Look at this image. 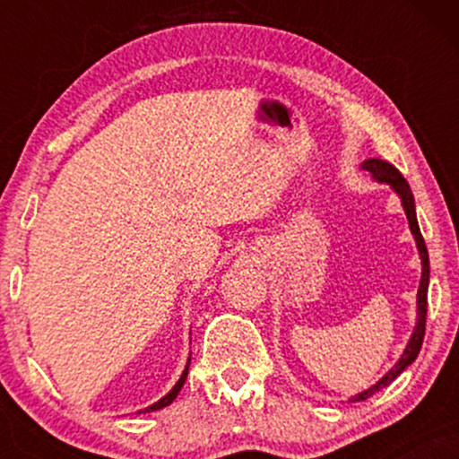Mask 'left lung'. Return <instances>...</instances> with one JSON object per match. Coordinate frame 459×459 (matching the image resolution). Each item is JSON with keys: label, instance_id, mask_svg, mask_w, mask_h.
Listing matches in <instances>:
<instances>
[{"label": "left lung", "instance_id": "1", "mask_svg": "<svg viewBox=\"0 0 459 459\" xmlns=\"http://www.w3.org/2000/svg\"><path fill=\"white\" fill-rule=\"evenodd\" d=\"M362 168H367V170L373 175V178H377V181L393 186L394 192H397L399 196H402L405 215H408L410 229H412L416 246H419L420 261H423V276H420V287H419V321H416V328L412 332V339H410L408 347H405L403 356L399 358L397 365H394L391 371H388L386 376H384L382 380L376 384V386H371L365 393L356 394V397L351 399V402H362V399L371 397V394H376L377 391H382V388L388 386V384H391L394 377H397L399 373L403 371L405 367L412 365V362L416 360V356H419V351H420V345H423V336H425V319H428V284H429L428 246H425V239H423V235H420L419 222H416L414 196H412V189H410V186H408V181H405L402 172H399L397 168L393 166V163H388V161H384V160H367L365 163H362Z\"/></svg>", "mask_w": 459, "mask_h": 459}]
</instances>
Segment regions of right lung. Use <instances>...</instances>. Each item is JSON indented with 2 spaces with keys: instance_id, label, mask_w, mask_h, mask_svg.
Wrapping results in <instances>:
<instances>
[{
  "instance_id": "right-lung-1",
  "label": "right lung",
  "mask_w": 459,
  "mask_h": 459,
  "mask_svg": "<svg viewBox=\"0 0 459 459\" xmlns=\"http://www.w3.org/2000/svg\"><path fill=\"white\" fill-rule=\"evenodd\" d=\"M187 368H189V360H187V367H186V371H183L181 380H178V382L175 384V388H172V391L168 393L166 397L160 399V402H157V403H152L151 408H146V410H161V408H166V405H170L172 402H175V399H177V394H178V391H181V388H183V384H186V377H187Z\"/></svg>"
}]
</instances>
